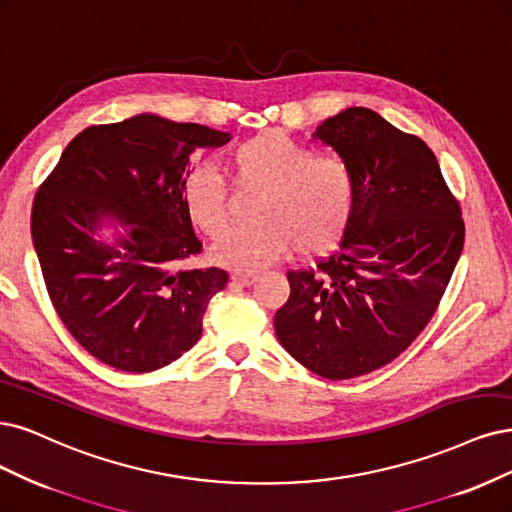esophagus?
Returning <instances> with one entry per match:
<instances>
[{"label": "esophagus", "mask_w": 512, "mask_h": 512, "mask_svg": "<svg viewBox=\"0 0 512 512\" xmlns=\"http://www.w3.org/2000/svg\"><path fill=\"white\" fill-rule=\"evenodd\" d=\"M258 279V273H235L231 275V281L235 286H252Z\"/></svg>", "instance_id": "esophagus-1"}]
</instances>
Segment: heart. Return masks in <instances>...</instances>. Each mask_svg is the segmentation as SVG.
<instances>
[{"instance_id":"b5f03b06","label":"heart","mask_w":512,"mask_h":512,"mask_svg":"<svg viewBox=\"0 0 512 512\" xmlns=\"http://www.w3.org/2000/svg\"><path fill=\"white\" fill-rule=\"evenodd\" d=\"M241 184L260 188L252 205L254 222L233 226L211 256L226 269L267 267L286 252L311 256L341 235L354 209V178L339 158L315 156L286 135L260 133L231 152ZM182 203L190 222L216 237L226 226V186L205 163L182 178Z\"/></svg>"}]
</instances>
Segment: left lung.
<instances>
[{
  "label": "left lung",
  "mask_w": 512,
  "mask_h": 512,
  "mask_svg": "<svg viewBox=\"0 0 512 512\" xmlns=\"http://www.w3.org/2000/svg\"><path fill=\"white\" fill-rule=\"evenodd\" d=\"M354 178L339 250L290 271L275 334L315 375L339 381L392 362L426 328L464 248L462 211L434 152L368 108L311 133Z\"/></svg>",
  "instance_id": "obj_1"
}]
</instances>
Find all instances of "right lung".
Masks as SVG:
<instances>
[{"label": "right lung", "instance_id": "obj_1", "mask_svg": "<svg viewBox=\"0 0 512 512\" xmlns=\"http://www.w3.org/2000/svg\"><path fill=\"white\" fill-rule=\"evenodd\" d=\"M228 142L197 122L137 114L78 133L40 186L31 237L50 301L103 364L150 373L201 339L228 275L182 267L201 241L180 188L192 152Z\"/></svg>", "mask_w": 512, "mask_h": 512}]
</instances>
